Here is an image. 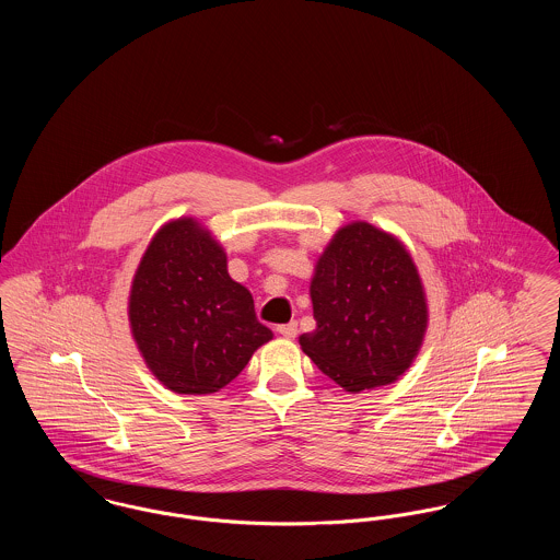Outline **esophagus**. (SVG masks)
<instances>
[{"instance_id":"1","label":"esophagus","mask_w":560,"mask_h":560,"mask_svg":"<svg viewBox=\"0 0 560 560\" xmlns=\"http://www.w3.org/2000/svg\"><path fill=\"white\" fill-rule=\"evenodd\" d=\"M277 331L283 336V338H288V340H292L295 338V334H298V325L295 323H288V325H279L277 327Z\"/></svg>"}]
</instances>
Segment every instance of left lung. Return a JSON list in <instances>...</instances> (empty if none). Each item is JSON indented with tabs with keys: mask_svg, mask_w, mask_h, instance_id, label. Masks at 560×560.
<instances>
[{
	"mask_svg": "<svg viewBox=\"0 0 560 560\" xmlns=\"http://www.w3.org/2000/svg\"><path fill=\"white\" fill-rule=\"evenodd\" d=\"M317 329L300 336L315 365L348 393L395 382L409 370L428 325L424 288L397 237L368 222L340 229L311 281Z\"/></svg>",
	"mask_w": 560,
	"mask_h": 560,
	"instance_id": "obj_1",
	"label": "left lung"
}]
</instances>
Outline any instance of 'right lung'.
Returning <instances> with one entry per match:
<instances>
[{
    "label": "right lung",
    "mask_w": 560,
    "mask_h": 560,
    "mask_svg": "<svg viewBox=\"0 0 560 560\" xmlns=\"http://www.w3.org/2000/svg\"><path fill=\"white\" fill-rule=\"evenodd\" d=\"M128 317L147 368L178 395L218 393L272 338L224 249L192 218L163 224L149 243Z\"/></svg>",
    "instance_id": "1"
}]
</instances>
